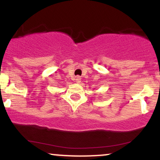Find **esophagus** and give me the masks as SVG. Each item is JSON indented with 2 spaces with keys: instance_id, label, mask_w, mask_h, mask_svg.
I'll list each match as a JSON object with an SVG mask.
<instances>
[{
  "instance_id": "1",
  "label": "esophagus",
  "mask_w": 160,
  "mask_h": 160,
  "mask_svg": "<svg viewBox=\"0 0 160 160\" xmlns=\"http://www.w3.org/2000/svg\"><path fill=\"white\" fill-rule=\"evenodd\" d=\"M75 81L78 82V83H80V81H81V78H80V76L76 77V78H75Z\"/></svg>"
}]
</instances>
